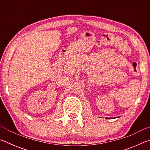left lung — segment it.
<instances>
[{
    "mask_svg": "<svg viewBox=\"0 0 150 150\" xmlns=\"http://www.w3.org/2000/svg\"><path fill=\"white\" fill-rule=\"evenodd\" d=\"M107 119H110V118H106Z\"/></svg>",
    "mask_w": 150,
    "mask_h": 150,
    "instance_id": "left-lung-1",
    "label": "left lung"
}]
</instances>
